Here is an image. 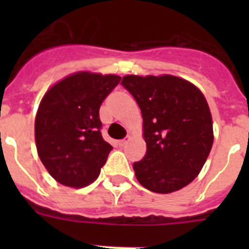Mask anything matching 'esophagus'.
Listing matches in <instances>:
<instances>
[{
    "label": "esophagus",
    "mask_w": 249,
    "mask_h": 249,
    "mask_svg": "<svg viewBox=\"0 0 249 249\" xmlns=\"http://www.w3.org/2000/svg\"><path fill=\"white\" fill-rule=\"evenodd\" d=\"M128 141H129V138H124V140H121L118 143H120V146H126V144L128 143Z\"/></svg>",
    "instance_id": "obj_1"
}]
</instances>
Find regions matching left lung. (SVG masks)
<instances>
[{
    "label": "left lung",
    "mask_w": 249,
    "mask_h": 249,
    "mask_svg": "<svg viewBox=\"0 0 249 249\" xmlns=\"http://www.w3.org/2000/svg\"><path fill=\"white\" fill-rule=\"evenodd\" d=\"M122 85L143 118L146 156L133 163L137 181L156 193L182 190L206 163L213 144L210 106L198 87L172 74H127Z\"/></svg>",
    "instance_id": "obj_1"
}]
</instances>
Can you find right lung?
<instances>
[{"label":"right lung","instance_id":"obj_1","mask_svg":"<svg viewBox=\"0 0 249 249\" xmlns=\"http://www.w3.org/2000/svg\"><path fill=\"white\" fill-rule=\"evenodd\" d=\"M120 81L117 74L74 72L50 87L39 102L37 153L58 183L82 188L97 179L112 149L101 135L98 112Z\"/></svg>","mask_w":249,"mask_h":249}]
</instances>
